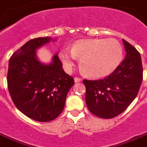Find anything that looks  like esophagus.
Masks as SVG:
<instances>
[{"label": "esophagus", "instance_id": "34e87169", "mask_svg": "<svg viewBox=\"0 0 147 147\" xmlns=\"http://www.w3.org/2000/svg\"><path fill=\"white\" fill-rule=\"evenodd\" d=\"M82 81V79L79 78V77H75L74 78V82H80Z\"/></svg>", "mask_w": 147, "mask_h": 147}]
</instances>
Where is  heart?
Returning <instances> with one entry per match:
<instances>
[{"label":"heart","instance_id":"1","mask_svg":"<svg viewBox=\"0 0 147 147\" xmlns=\"http://www.w3.org/2000/svg\"><path fill=\"white\" fill-rule=\"evenodd\" d=\"M123 52L119 42L114 39L81 40L71 51L63 49L59 57L63 65L71 71L75 59L80 60L82 72L91 78H103L112 74L120 65Z\"/></svg>","mask_w":147,"mask_h":147}]
</instances>
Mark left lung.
Here are the masks:
<instances>
[{"mask_svg": "<svg viewBox=\"0 0 147 147\" xmlns=\"http://www.w3.org/2000/svg\"><path fill=\"white\" fill-rule=\"evenodd\" d=\"M122 42L125 57L111 74L103 80H83L87 107L100 118H113L125 110L138 95L143 80L140 53L124 39Z\"/></svg>", "mask_w": 147, "mask_h": 147, "instance_id": "1", "label": "left lung"}]
</instances>
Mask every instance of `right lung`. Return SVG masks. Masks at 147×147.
<instances>
[{
  "label": "right lung",
  "mask_w": 147,
  "mask_h": 147,
  "mask_svg": "<svg viewBox=\"0 0 147 147\" xmlns=\"http://www.w3.org/2000/svg\"><path fill=\"white\" fill-rule=\"evenodd\" d=\"M55 40L49 37L31 40L9 61L7 86L11 98L18 110L37 122H49L61 114L74 84V78L63 70L58 53L49 64L37 58V49Z\"/></svg>",
  "instance_id": "1"
}]
</instances>
